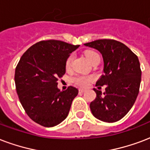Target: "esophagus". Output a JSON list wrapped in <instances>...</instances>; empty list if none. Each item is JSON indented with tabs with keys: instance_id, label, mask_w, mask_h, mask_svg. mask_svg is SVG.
Returning <instances> with one entry per match:
<instances>
[{
	"instance_id": "obj_1",
	"label": "esophagus",
	"mask_w": 150,
	"mask_h": 150,
	"mask_svg": "<svg viewBox=\"0 0 150 150\" xmlns=\"http://www.w3.org/2000/svg\"><path fill=\"white\" fill-rule=\"evenodd\" d=\"M79 92L80 93H83L86 92V90L85 89H83V88H80L79 90Z\"/></svg>"
}]
</instances>
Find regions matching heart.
Masks as SVG:
<instances>
[{"instance_id":"1","label":"heart","mask_w":150,"mask_h":150,"mask_svg":"<svg viewBox=\"0 0 150 150\" xmlns=\"http://www.w3.org/2000/svg\"><path fill=\"white\" fill-rule=\"evenodd\" d=\"M85 56L86 57V59L90 63H91L93 61L96 57H99L97 52H93V51H86L85 52ZM73 60V55H70L68 58L67 59V61H66V67L67 68H69L71 67V61ZM93 79V77H84V76H77L76 78H75V83H77L80 86H87L88 83H90L91 80Z\"/></svg>"}]
</instances>
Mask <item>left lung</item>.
Segmentation results:
<instances>
[{
	"mask_svg": "<svg viewBox=\"0 0 150 150\" xmlns=\"http://www.w3.org/2000/svg\"><path fill=\"white\" fill-rule=\"evenodd\" d=\"M84 45L98 50L104 61V75L96 86H106L105 91L101 93L93 89L97 97L90 103L91 112L104 122H116L127 115L139 94L142 77L139 58L116 40H96Z\"/></svg>",
	"mask_w": 150,
	"mask_h": 150,
	"instance_id": "8db88e82",
	"label": "left lung"
}]
</instances>
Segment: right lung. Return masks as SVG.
I'll return each instance as SVG.
<instances>
[{"instance_id": "1", "label": "right lung", "mask_w": 150, "mask_h": 150, "mask_svg": "<svg viewBox=\"0 0 150 150\" xmlns=\"http://www.w3.org/2000/svg\"><path fill=\"white\" fill-rule=\"evenodd\" d=\"M79 45L57 40L42 41L22 56L15 71L16 92L30 118L46 127L67 118L79 90L69 86L60 91L57 81L66 71V61Z\"/></svg>"}]
</instances>
